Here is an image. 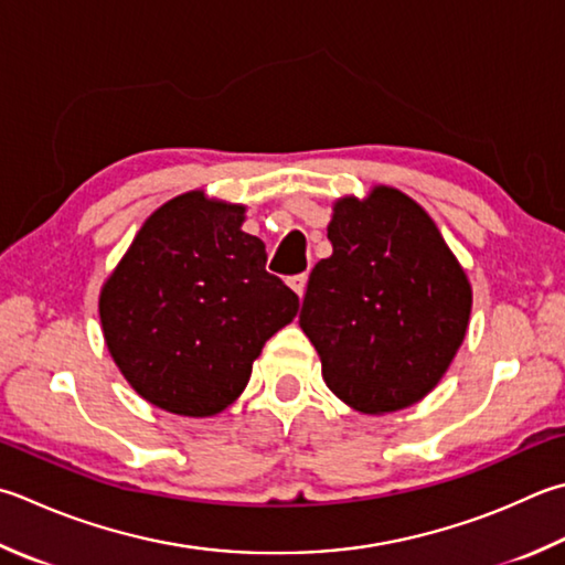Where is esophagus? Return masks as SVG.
<instances>
[{
  "instance_id": "esophagus-1",
  "label": "esophagus",
  "mask_w": 565,
  "mask_h": 565,
  "mask_svg": "<svg viewBox=\"0 0 565 565\" xmlns=\"http://www.w3.org/2000/svg\"><path fill=\"white\" fill-rule=\"evenodd\" d=\"M287 285H290L292 290H295V295L302 300V295H305V290H307V275H305V273H302V275H292V278L287 280Z\"/></svg>"
}]
</instances>
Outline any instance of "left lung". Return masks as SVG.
<instances>
[{"label":"left lung","mask_w":565,"mask_h":565,"mask_svg":"<svg viewBox=\"0 0 565 565\" xmlns=\"http://www.w3.org/2000/svg\"><path fill=\"white\" fill-rule=\"evenodd\" d=\"M327 238L332 255L312 268L300 312L324 383L359 413L408 408L462 347L470 278L428 211L386 184L337 199Z\"/></svg>","instance_id":"left-lung-1"}]
</instances>
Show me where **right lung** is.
I'll return each mask as SVG.
<instances>
[{
	"label": "right lung",
	"mask_w": 565,
	"mask_h": 565,
	"mask_svg": "<svg viewBox=\"0 0 565 565\" xmlns=\"http://www.w3.org/2000/svg\"><path fill=\"white\" fill-rule=\"evenodd\" d=\"M246 206L204 189L169 199L137 231L100 287L105 344L125 381L174 415L209 418L248 386L265 342L300 300L265 270Z\"/></svg>",
	"instance_id": "right-lung-1"
}]
</instances>
